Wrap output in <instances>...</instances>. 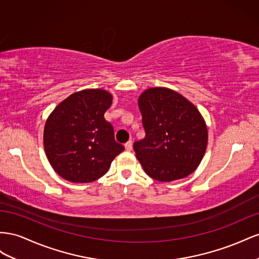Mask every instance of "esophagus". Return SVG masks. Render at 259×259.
<instances>
[{
	"instance_id": "34e87169",
	"label": "esophagus",
	"mask_w": 259,
	"mask_h": 259,
	"mask_svg": "<svg viewBox=\"0 0 259 259\" xmlns=\"http://www.w3.org/2000/svg\"><path fill=\"white\" fill-rule=\"evenodd\" d=\"M124 149H125V151L130 152L132 150V141H128L127 143H125L124 144Z\"/></svg>"
}]
</instances>
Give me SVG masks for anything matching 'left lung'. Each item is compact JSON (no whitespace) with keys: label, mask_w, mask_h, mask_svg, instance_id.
Masks as SVG:
<instances>
[{"label":"left lung","mask_w":259,"mask_h":259,"mask_svg":"<svg viewBox=\"0 0 259 259\" xmlns=\"http://www.w3.org/2000/svg\"><path fill=\"white\" fill-rule=\"evenodd\" d=\"M144 139L135 142L136 156L151 178L170 182L186 178L201 164L208 142L198 109L171 89L150 88L138 100Z\"/></svg>","instance_id":"1"}]
</instances>
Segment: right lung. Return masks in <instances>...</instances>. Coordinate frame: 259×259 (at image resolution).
I'll return each instance as SVG.
<instances>
[{
    "label": "right lung",
    "instance_id": "add662e5",
    "mask_svg": "<svg viewBox=\"0 0 259 259\" xmlns=\"http://www.w3.org/2000/svg\"><path fill=\"white\" fill-rule=\"evenodd\" d=\"M113 95L102 89L72 93L50 114L44 125V151L55 172L76 183L104 176L124 147L115 141L105 120Z\"/></svg>",
    "mask_w": 259,
    "mask_h": 259
}]
</instances>
